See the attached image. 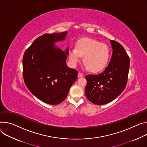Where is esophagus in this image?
I'll return each mask as SVG.
<instances>
[{
	"label": "esophagus",
	"instance_id": "obj_1",
	"mask_svg": "<svg viewBox=\"0 0 147 147\" xmlns=\"http://www.w3.org/2000/svg\"><path fill=\"white\" fill-rule=\"evenodd\" d=\"M83 77V74L82 73L79 72L78 73V77Z\"/></svg>",
	"mask_w": 147,
	"mask_h": 147
}]
</instances>
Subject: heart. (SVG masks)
<instances>
[{
	"mask_svg": "<svg viewBox=\"0 0 147 147\" xmlns=\"http://www.w3.org/2000/svg\"><path fill=\"white\" fill-rule=\"evenodd\" d=\"M83 56V63L87 70L97 73L103 70L107 65L110 50L107 45L95 39L83 38L77 42L75 49H69L68 57L71 64L75 66Z\"/></svg>",
	"mask_w": 147,
	"mask_h": 147,
	"instance_id": "obj_1",
	"label": "heart"
}]
</instances>
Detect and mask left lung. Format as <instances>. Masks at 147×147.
I'll list each match as a JSON object with an SVG mask.
<instances>
[{
  "instance_id": "8db88e82",
  "label": "left lung",
  "mask_w": 147,
  "mask_h": 147,
  "mask_svg": "<svg viewBox=\"0 0 147 147\" xmlns=\"http://www.w3.org/2000/svg\"><path fill=\"white\" fill-rule=\"evenodd\" d=\"M110 43L113 51L109 65L97 75L86 76V96L96 105L105 104L114 100L121 94L127 83L129 56L121 45L112 40Z\"/></svg>"
}]
</instances>
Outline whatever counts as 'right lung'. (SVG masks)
I'll return each mask as SVG.
<instances>
[{"label":"right lung","mask_w":147,"mask_h":147,"mask_svg":"<svg viewBox=\"0 0 147 147\" xmlns=\"http://www.w3.org/2000/svg\"><path fill=\"white\" fill-rule=\"evenodd\" d=\"M67 32L45 34L37 38L23 57V74L26 86L43 102L57 105L67 96L78 72L68 67L64 51L55 43L65 40Z\"/></svg>","instance_id":"right-lung-1"}]
</instances>
